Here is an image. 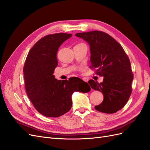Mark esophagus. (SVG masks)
<instances>
[{"label": "esophagus", "instance_id": "34e87169", "mask_svg": "<svg viewBox=\"0 0 150 150\" xmlns=\"http://www.w3.org/2000/svg\"><path fill=\"white\" fill-rule=\"evenodd\" d=\"M82 79L84 81H85V82H88V78H83Z\"/></svg>", "mask_w": 150, "mask_h": 150}]
</instances>
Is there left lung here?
<instances>
[{"mask_svg": "<svg viewBox=\"0 0 150 150\" xmlns=\"http://www.w3.org/2000/svg\"><path fill=\"white\" fill-rule=\"evenodd\" d=\"M76 36L89 44L90 67L97 69L96 74L104 76L102 83L88 81L92 88L104 95L103 103L95 109L108 114L117 112L125 106L132 93L134 75L129 57L121 45L104 32L78 33Z\"/></svg>", "mask_w": 150, "mask_h": 150, "instance_id": "8db88e82", "label": "left lung"}]
</instances>
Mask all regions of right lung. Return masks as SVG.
<instances>
[{
	"instance_id": "right-lung-1",
	"label": "right lung",
	"mask_w": 150,
	"mask_h": 150,
	"mask_svg": "<svg viewBox=\"0 0 150 150\" xmlns=\"http://www.w3.org/2000/svg\"><path fill=\"white\" fill-rule=\"evenodd\" d=\"M71 36L64 33L45 36L29 51L25 60L23 74L28 97L36 110L47 117H58L70 110L74 92L90 90L88 84L80 78L61 81L53 75L58 65V50Z\"/></svg>"
}]
</instances>
